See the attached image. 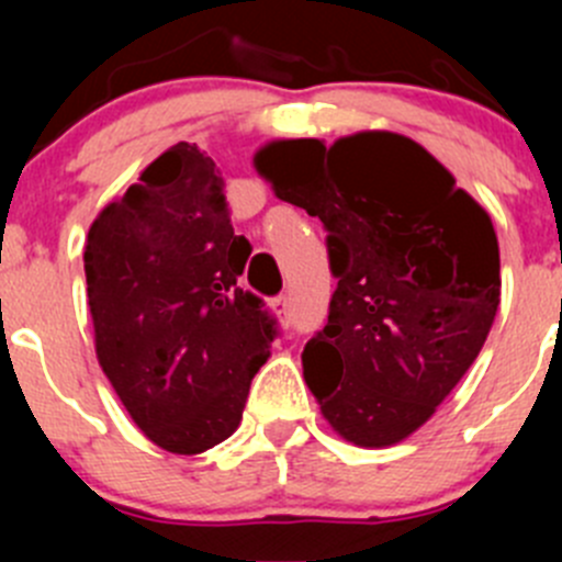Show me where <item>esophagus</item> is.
Masks as SVG:
<instances>
[{
    "mask_svg": "<svg viewBox=\"0 0 562 562\" xmlns=\"http://www.w3.org/2000/svg\"><path fill=\"white\" fill-rule=\"evenodd\" d=\"M271 310H274L277 313V317H280L282 323H291V299L288 296H280V299H274V302H271Z\"/></svg>",
    "mask_w": 562,
    "mask_h": 562,
    "instance_id": "obj_1",
    "label": "esophagus"
}]
</instances>
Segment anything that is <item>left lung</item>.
<instances>
[{"label":"left lung","mask_w":562,"mask_h":562,"mask_svg":"<svg viewBox=\"0 0 562 562\" xmlns=\"http://www.w3.org/2000/svg\"><path fill=\"white\" fill-rule=\"evenodd\" d=\"M255 168L328 231L337 291L302 353L323 418L356 446L400 443L462 381L495 321L490 214L424 146L383 130L334 146L280 140Z\"/></svg>","instance_id":"1"}]
</instances>
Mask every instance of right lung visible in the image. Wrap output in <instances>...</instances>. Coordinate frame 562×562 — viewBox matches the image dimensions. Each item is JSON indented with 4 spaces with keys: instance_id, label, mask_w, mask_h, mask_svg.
Masks as SVG:
<instances>
[{
    "instance_id": "obj_1",
    "label": "right lung",
    "mask_w": 562,
    "mask_h": 562,
    "mask_svg": "<svg viewBox=\"0 0 562 562\" xmlns=\"http://www.w3.org/2000/svg\"><path fill=\"white\" fill-rule=\"evenodd\" d=\"M223 176L195 144L162 151L92 223L83 249L94 348L140 432L201 454L236 432L277 317L239 277Z\"/></svg>"
}]
</instances>
